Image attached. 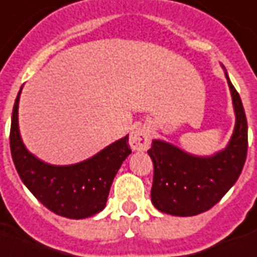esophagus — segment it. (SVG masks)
I'll return each mask as SVG.
<instances>
[{
  "instance_id": "esophagus-1",
  "label": "esophagus",
  "mask_w": 257,
  "mask_h": 257,
  "mask_svg": "<svg viewBox=\"0 0 257 257\" xmlns=\"http://www.w3.org/2000/svg\"><path fill=\"white\" fill-rule=\"evenodd\" d=\"M152 133L147 124H138L133 128L128 138V144L133 151H148L151 147Z\"/></svg>"
}]
</instances>
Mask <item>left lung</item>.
<instances>
[{"label": "left lung", "instance_id": "obj_1", "mask_svg": "<svg viewBox=\"0 0 257 257\" xmlns=\"http://www.w3.org/2000/svg\"><path fill=\"white\" fill-rule=\"evenodd\" d=\"M233 101L235 124L227 145L209 156L183 151L164 140H152L148 151L155 175L152 203L160 212L174 216H194L212 208L233 188L244 167L248 151V124L244 106L226 68Z\"/></svg>", "mask_w": 257, "mask_h": 257}]
</instances>
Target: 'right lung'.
Instances as JSON below:
<instances>
[{
	"instance_id": "obj_1",
	"label": "right lung",
	"mask_w": 257,
	"mask_h": 257,
	"mask_svg": "<svg viewBox=\"0 0 257 257\" xmlns=\"http://www.w3.org/2000/svg\"><path fill=\"white\" fill-rule=\"evenodd\" d=\"M23 89V87H22ZM11 120V153L23 183L52 212L68 219H85L106 205L113 178L131 153L128 136L112 142L83 162L56 166L41 160L26 148L19 128V100Z\"/></svg>"
}]
</instances>
